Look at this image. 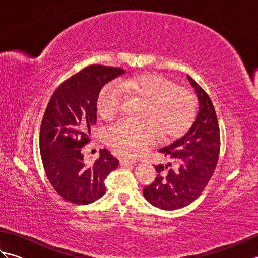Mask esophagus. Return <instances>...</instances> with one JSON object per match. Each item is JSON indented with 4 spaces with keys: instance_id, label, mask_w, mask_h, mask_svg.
Returning <instances> with one entry per match:
<instances>
[{
    "instance_id": "1",
    "label": "esophagus",
    "mask_w": 258,
    "mask_h": 258,
    "mask_svg": "<svg viewBox=\"0 0 258 258\" xmlns=\"http://www.w3.org/2000/svg\"><path fill=\"white\" fill-rule=\"evenodd\" d=\"M119 162H120V165H123V166L132 165V164L134 163L133 161H131V160H128V158H125V157H122V158H120Z\"/></svg>"
}]
</instances>
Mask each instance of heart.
<instances>
[{
    "mask_svg": "<svg viewBox=\"0 0 258 258\" xmlns=\"http://www.w3.org/2000/svg\"><path fill=\"white\" fill-rule=\"evenodd\" d=\"M124 89L147 103L143 119L131 122L119 119L105 132L108 146L125 156L140 155L154 143L156 131L162 138H176L189 127L194 118V98L190 93L178 87L174 81L161 74H143L125 81L112 82L98 93L97 109L103 117L109 118L120 111Z\"/></svg>",
    "mask_w": 258,
    "mask_h": 258,
    "instance_id": "obj_1",
    "label": "heart"
}]
</instances>
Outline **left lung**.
Here are the masks:
<instances>
[{"label": "left lung", "mask_w": 258, "mask_h": 258, "mask_svg": "<svg viewBox=\"0 0 258 258\" xmlns=\"http://www.w3.org/2000/svg\"><path fill=\"white\" fill-rule=\"evenodd\" d=\"M187 79L199 100L196 118L184 136L158 151L179 166L173 169L171 163L155 166V180L143 189L147 202L167 211L187 206L201 195L215 171L220 154L215 108L207 93L189 75Z\"/></svg>", "instance_id": "left-lung-1"}]
</instances>
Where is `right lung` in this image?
I'll return each mask as SVG.
<instances>
[{"label": "right lung", "mask_w": 258, "mask_h": 258, "mask_svg": "<svg viewBox=\"0 0 258 258\" xmlns=\"http://www.w3.org/2000/svg\"><path fill=\"white\" fill-rule=\"evenodd\" d=\"M123 69L90 65L74 74L53 93L42 119L40 152L46 176L65 201L78 205L95 202L106 191L104 180L118 166L106 149L86 164L81 153L96 123L97 96Z\"/></svg>", "instance_id": "right-lung-1"}]
</instances>
